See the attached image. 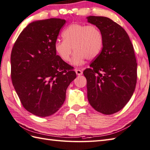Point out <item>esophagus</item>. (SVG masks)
<instances>
[{
    "mask_svg": "<svg viewBox=\"0 0 150 150\" xmlns=\"http://www.w3.org/2000/svg\"><path fill=\"white\" fill-rule=\"evenodd\" d=\"M75 72H76V74H77V75H82V73H83V72H82V70L79 69H76Z\"/></svg>",
    "mask_w": 150,
    "mask_h": 150,
    "instance_id": "34e87169",
    "label": "esophagus"
}]
</instances>
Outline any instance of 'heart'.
I'll list each match as a JSON object with an SVG mask.
<instances>
[{
	"mask_svg": "<svg viewBox=\"0 0 150 150\" xmlns=\"http://www.w3.org/2000/svg\"><path fill=\"white\" fill-rule=\"evenodd\" d=\"M62 37L63 40H57L54 45L55 52L62 60L68 62L73 48L75 52L72 62L77 66L82 64L86 59L96 58L103 47V34L95 25L71 24L63 31Z\"/></svg>",
	"mask_w": 150,
	"mask_h": 150,
	"instance_id": "b5f03b06",
	"label": "heart"
}]
</instances>
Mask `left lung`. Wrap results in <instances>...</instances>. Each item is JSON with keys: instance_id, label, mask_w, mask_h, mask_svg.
<instances>
[{"instance_id": "1", "label": "left lung", "mask_w": 150, "mask_h": 150, "mask_svg": "<svg viewBox=\"0 0 150 150\" xmlns=\"http://www.w3.org/2000/svg\"><path fill=\"white\" fill-rule=\"evenodd\" d=\"M87 18L104 37L101 52L83 72L88 99L96 111L111 115L122 110L135 91L137 63L134 49L128 33L115 22L105 17Z\"/></svg>"}]
</instances>
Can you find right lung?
Wrapping results in <instances>:
<instances>
[{"mask_svg":"<svg viewBox=\"0 0 150 150\" xmlns=\"http://www.w3.org/2000/svg\"><path fill=\"white\" fill-rule=\"evenodd\" d=\"M66 20L49 18L31 22L19 35L11 53V77L23 107L45 117L62 107L69 84L77 77L73 67L54 48Z\"/></svg>","mask_w":150,"mask_h":150,"instance_id":"add662e5","label":"right lung"}]
</instances>
